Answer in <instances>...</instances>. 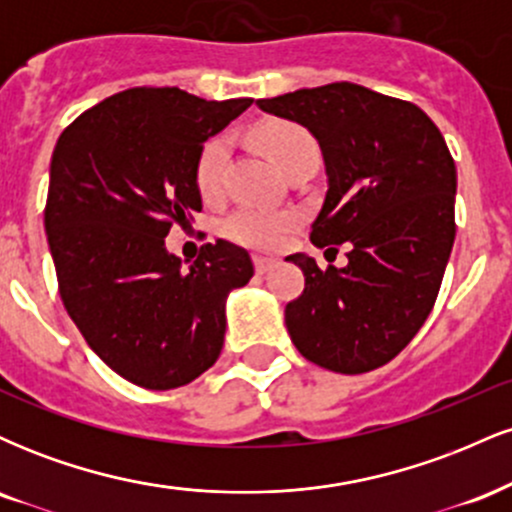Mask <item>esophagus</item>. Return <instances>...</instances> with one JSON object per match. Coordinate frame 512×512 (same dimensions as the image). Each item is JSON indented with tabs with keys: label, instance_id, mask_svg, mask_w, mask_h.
Returning a JSON list of instances; mask_svg holds the SVG:
<instances>
[{
	"label": "esophagus",
	"instance_id": "34e87169",
	"mask_svg": "<svg viewBox=\"0 0 512 512\" xmlns=\"http://www.w3.org/2000/svg\"><path fill=\"white\" fill-rule=\"evenodd\" d=\"M252 262H255V272H257V274H267V272H272V269L276 267L274 257L255 255V257H252Z\"/></svg>",
	"mask_w": 512,
	"mask_h": 512
}]
</instances>
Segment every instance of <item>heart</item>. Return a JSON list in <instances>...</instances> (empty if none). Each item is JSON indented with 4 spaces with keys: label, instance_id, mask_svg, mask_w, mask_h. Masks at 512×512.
<instances>
[{
    "label": "heart",
    "instance_id": "obj_1",
    "mask_svg": "<svg viewBox=\"0 0 512 512\" xmlns=\"http://www.w3.org/2000/svg\"><path fill=\"white\" fill-rule=\"evenodd\" d=\"M257 139H260L262 149L272 158L274 166L286 173V170L296 166L303 158L317 156V144L310 137L308 129L293 122H267L257 129ZM228 166V139L214 137L202 146L197 156L195 166V182L199 195L204 199H214L221 195L223 180H226ZM296 223L291 214H274V211H264L255 207H243L233 211L223 223V233L233 240V243L245 245V248L269 250L276 248L284 238V233Z\"/></svg>",
    "mask_w": 512,
    "mask_h": 512
}]
</instances>
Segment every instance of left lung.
I'll return each instance as SVG.
<instances>
[{"instance_id": "8db88e82", "label": "left lung", "mask_w": 512, "mask_h": 512, "mask_svg": "<svg viewBox=\"0 0 512 512\" xmlns=\"http://www.w3.org/2000/svg\"><path fill=\"white\" fill-rule=\"evenodd\" d=\"M257 105L317 139L327 195L310 240L349 248L344 267L320 269L303 252L286 257L305 274L303 293L284 310L291 342L334 373L385 366L426 322L455 243L448 144L419 105L349 81Z\"/></svg>"}]
</instances>
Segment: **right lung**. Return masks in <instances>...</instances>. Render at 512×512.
I'll list each match as a JSON object with an SVG mask.
<instances>
[{
  "label": "right lung",
  "mask_w": 512,
  "mask_h": 512,
  "mask_svg": "<svg viewBox=\"0 0 512 512\" xmlns=\"http://www.w3.org/2000/svg\"><path fill=\"white\" fill-rule=\"evenodd\" d=\"M250 105L129 88L76 117L52 151L45 233L62 303L105 366L146 390L214 366L228 293L255 274L228 240L204 245L190 269L166 250L170 226L202 211L204 142Z\"/></svg>",
  "instance_id": "right-lung-1"
}]
</instances>
